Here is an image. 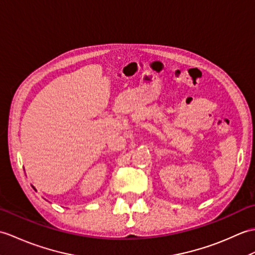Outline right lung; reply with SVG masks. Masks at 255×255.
I'll return each mask as SVG.
<instances>
[{
  "label": "right lung",
  "mask_w": 255,
  "mask_h": 255,
  "mask_svg": "<svg viewBox=\"0 0 255 255\" xmlns=\"http://www.w3.org/2000/svg\"><path fill=\"white\" fill-rule=\"evenodd\" d=\"M32 188H33V186H32ZM33 189H35V188H33ZM35 190H36V189H35Z\"/></svg>",
  "instance_id": "1"
}]
</instances>
